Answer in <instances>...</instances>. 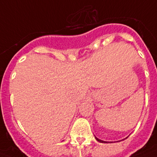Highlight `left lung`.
Returning <instances> with one entry per match:
<instances>
[{"label": "left lung", "mask_w": 157, "mask_h": 157, "mask_svg": "<svg viewBox=\"0 0 157 157\" xmlns=\"http://www.w3.org/2000/svg\"><path fill=\"white\" fill-rule=\"evenodd\" d=\"M95 137V139L97 140L98 142H102V143H106V142H105V141H102V140L99 139V138H97V137ZM126 138H127V137H126Z\"/></svg>", "instance_id": "8db88e82"}]
</instances>
